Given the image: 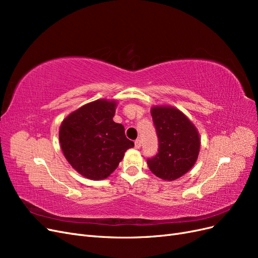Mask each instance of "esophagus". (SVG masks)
<instances>
[{
    "mask_svg": "<svg viewBox=\"0 0 258 258\" xmlns=\"http://www.w3.org/2000/svg\"><path fill=\"white\" fill-rule=\"evenodd\" d=\"M135 147L138 148V150H139L140 147H141V140H140V139L136 140V141H135Z\"/></svg>",
    "mask_w": 258,
    "mask_h": 258,
    "instance_id": "1",
    "label": "esophagus"
}]
</instances>
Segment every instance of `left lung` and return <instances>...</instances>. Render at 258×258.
Listing matches in <instances>:
<instances>
[{
    "label": "left lung",
    "instance_id": "obj_1",
    "mask_svg": "<svg viewBox=\"0 0 258 258\" xmlns=\"http://www.w3.org/2000/svg\"><path fill=\"white\" fill-rule=\"evenodd\" d=\"M158 136L159 148L147 160L152 172L165 181H174L194 167L200 151V137L196 126L178 108L154 105L151 108Z\"/></svg>",
    "mask_w": 258,
    "mask_h": 258
}]
</instances>
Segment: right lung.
<instances>
[{
    "label": "right lung",
    "instance_id": "add662e5",
    "mask_svg": "<svg viewBox=\"0 0 258 258\" xmlns=\"http://www.w3.org/2000/svg\"><path fill=\"white\" fill-rule=\"evenodd\" d=\"M116 100L99 99L77 108L62 120L59 142L72 168L86 178L99 181L113 173L124 153L135 146L121 123L113 120Z\"/></svg>",
    "mask_w": 258,
    "mask_h": 258
}]
</instances>
